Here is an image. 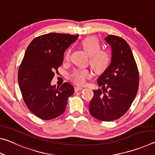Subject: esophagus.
Returning <instances> with one entry per match:
<instances>
[{
    "mask_svg": "<svg viewBox=\"0 0 155 155\" xmlns=\"http://www.w3.org/2000/svg\"><path fill=\"white\" fill-rule=\"evenodd\" d=\"M83 88H84V87H83V86H75L74 90H75V91H78L79 90H82Z\"/></svg>",
    "mask_w": 155,
    "mask_h": 155,
    "instance_id": "obj_1",
    "label": "esophagus"
}]
</instances>
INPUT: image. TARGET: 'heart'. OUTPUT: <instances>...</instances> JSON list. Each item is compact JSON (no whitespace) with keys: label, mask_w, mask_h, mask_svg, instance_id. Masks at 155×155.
Instances as JSON below:
<instances>
[{"label":"heart","mask_w":155,"mask_h":155,"mask_svg":"<svg viewBox=\"0 0 155 155\" xmlns=\"http://www.w3.org/2000/svg\"><path fill=\"white\" fill-rule=\"evenodd\" d=\"M81 46L86 53L90 55V64L94 71L101 73L105 70L111 62V54L105 50H101V45L95 37H88L81 41ZM71 50L68 49L64 54V60H70ZM91 76V72L88 69L75 70L72 73L70 78L74 82L82 84L87 78Z\"/></svg>","instance_id":"1"}]
</instances>
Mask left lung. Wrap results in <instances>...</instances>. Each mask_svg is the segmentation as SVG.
<instances>
[{"label":"left lung","instance_id":"left-lung-1","mask_svg":"<svg viewBox=\"0 0 155 155\" xmlns=\"http://www.w3.org/2000/svg\"><path fill=\"white\" fill-rule=\"evenodd\" d=\"M104 40L111 47V61L97 81L102 90H93L90 113L96 119L110 122L122 117L134 101L139 72L131 49L124 39L110 35Z\"/></svg>","mask_w":155,"mask_h":155}]
</instances>
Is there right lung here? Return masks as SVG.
Returning <instances> with one entry per match:
<instances>
[{"mask_svg": "<svg viewBox=\"0 0 155 155\" xmlns=\"http://www.w3.org/2000/svg\"><path fill=\"white\" fill-rule=\"evenodd\" d=\"M78 35L51 33L34 39L26 50L18 74L20 90L28 109L43 120L64 114L74 87L64 83L51 85L54 72L64 61V54Z\"/></svg>", "mask_w": 155, "mask_h": 155, "instance_id": "obj_1", "label": "right lung"}]
</instances>
